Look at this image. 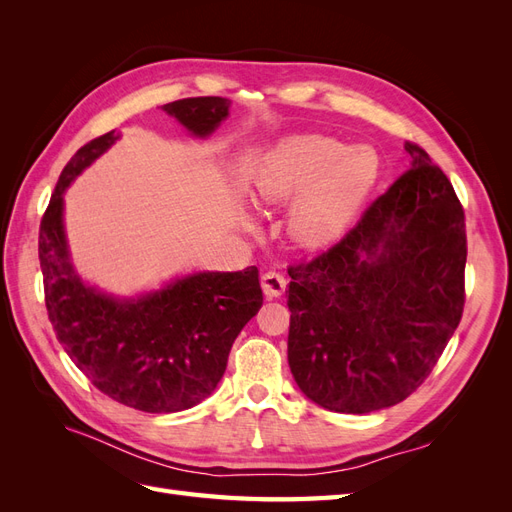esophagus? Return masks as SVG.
<instances>
[{
	"label": "esophagus",
	"mask_w": 512,
	"mask_h": 512,
	"mask_svg": "<svg viewBox=\"0 0 512 512\" xmlns=\"http://www.w3.org/2000/svg\"><path fill=\"white\" fill-rule=\"evenodd\" d=\"M260 282H262V292H265L269 299L282 297L286 290V277L277 271H267L265 275H262Z\"/></svg>",
	"instance_id": "obj_1"
}]
</instances>
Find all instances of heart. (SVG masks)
<instances>
[{"instance_id": "obj_1", "label": "heart", "mask_w": 512, "mask_h": 512, "mask_svg": "<svg viewBox=\"0 0 512 512\" xmlns=\"http://www.w3.org/2000/svg\"><path fill=\"white\" fill-rule=\"evenodd\" d=\"M380 173L371 147H346L322 134L280 138L250 168V190L260 203L288 211L290 237L303 247H324L348 228Z\"/></svg>"}]
</instances>
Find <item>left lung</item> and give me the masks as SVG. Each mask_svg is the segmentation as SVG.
<instances>
[{
	"label": "left lung",
	"mask_w": 512,
	"mask_h": 512,
	"mask_svg": "<svg viewBox=\"0 0 512 512\" xmlns=\"http://www.w3.org/2000/svg\"><path fill=\"white\" fill-rule=\"evenodd\" d=\"M348 235L288 269V365L314 404L367 414L412 395L463 314L466 218L427 151Z\"/></svg>",
	"instance_id": "left-lung-1"
}]
</instances>
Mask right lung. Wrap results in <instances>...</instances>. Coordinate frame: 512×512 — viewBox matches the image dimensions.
I'll use <instances>...</instances> for the list:
<instances>
[{
    "label": "right lung",
    "instance_id": "add662e5",
    "mask_svg": "<svg viewBox=\"0 0 512 512\" xmlns=\"http://www.w3.org/2000/svg\"><path fill=\"white\" fill-rule=\"evenodd\" d=\"M228 106L226 98L205 96L164 104L162 111L205 138L228 117ZM117 138L115 130L106 132L74 153L42 215L46 312L59 344L98 391L134 410L181 412L215 391L237 335L258 314V269L200 271L132 299L87 286L70 258L64 192Z\"/></svg>",
    "mask_w": 512,
    "mask_h": 512
}]
</instances>
